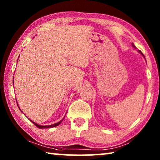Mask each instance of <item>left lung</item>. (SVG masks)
I'll use <instances>...</instances> for the list:
<instances>
[{"label":"left lung","instance_id":"1","mask_svg":"<svg viewBox=\"0 0 160 160\" xmlns=\"http://www.w3.org/2000/svg\"><path fill=\"white\" fill-rule=\"evenodd\" d=\"M132 47H135V45H134L133 44H132ZM139 52H140V53H141V54H142V55L143 56H144V58H145V56H144V55H143V53H142L141 52V51H139Z\"/></svg>","mask_w":160,"mask_h":160}]
</instances>
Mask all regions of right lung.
<instances>
[{"mask_svg": "<svg viewBox=\"0 0 160 160\" xmlns=\"http://www.w3.org/2000/svg\"><path fill=\"white\" fill-rule=\"evenodd\" d=\"M18 58H19V57H18ZM13 82H14V81H13ZM20 110L21 111V109H20ZM21 112H22V111H21ZM64 118H65V117H64ZM64 118H63V119H62V120H61V121H59V122H58V123H53V124H52V125H48V126H41V125H39V124H37V123H34V121H32V120H30V119H29H29L32 121V123H33L34 124L35 126H36L37 127V128H53V127H56V126H58L59 124H60V123L62 122V121L63 120Z\"/></svg>", "mask_w": 160, "mask_h": 160, "instance_id": "add662e5", "label": "right lung"}]
</instances>
